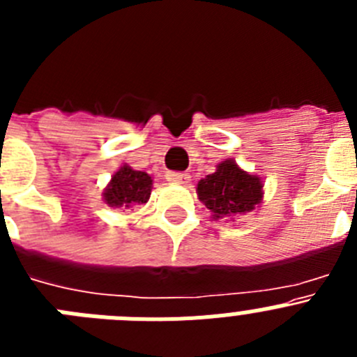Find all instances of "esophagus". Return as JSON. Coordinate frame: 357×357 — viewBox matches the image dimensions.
<instances>
[{"instance_id": "1", "label": "esophagus", "mask_w": 357, "mask_h": 357, "mask_svg": "<svg viewBox=\"0 0 357 357\" xmlns=\"http://www.w3.org/2000/svg\"><path fill=\"white\" fill-rule=\"evenodd\" d=\"M168 182L172 184H181V185H188L191 182V175L189 173H168L166 175Z\"/></svg>"}]
</instances>
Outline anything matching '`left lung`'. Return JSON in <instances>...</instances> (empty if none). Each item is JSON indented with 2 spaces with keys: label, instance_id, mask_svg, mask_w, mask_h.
<instances>
[{
  "label": "left lung",
  "instance_id": "8db88e82",
  "mask_svg": "<svg viewBox=\"0 0 357 357\" xmlns=\"http://www.w3.org/2000/svg\"><path fill=\"white\" fill-rule=\"evenodd\" d=\"M198 200L211 211L214 220L247 214L263 200L261 176L241 169L236 160L227 159L216 172L202 178L197 185Z\"/></svg>",
  "mask_w": 357,
  "mask_h": 357
}]
</instances>
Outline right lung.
I'll use <instances>...</instances> for the list:
<instances>
[{
	"label": "right lung",
	"mask_w": 357,
	"mask_h": 357,
	"mask_svg": "<svg viewBox=\"0 0 357 357\" xmlns=\"http://www.w3.org/2000/svg\"><path fill=\"white\" fill-rule=\"evenodd\" d=\"M151 188L153 181L148 173L135 172L125 164L110 178L109 185L103 191V200L109 207L128 209L146 204L151 195Z\"/></svg>",
	"instance_id": "1"
}]
</instances>
